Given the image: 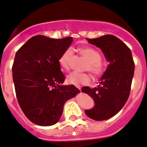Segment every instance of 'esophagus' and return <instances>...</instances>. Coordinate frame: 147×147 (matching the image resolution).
<instances>
[{
  "instance_id": "34e87169",
  "label": "esophagus",
  "mask_w": 147,
  "mask_h": 147,
  "mask_svg": "<svg viewBox=\"0 0 147 147\" xmlns=\"http://www.w3.org/2000/svg\"><path fill=\"white\" fill-rule=\"evenodd\" d=\"M76 87H77V88L79 89V90H80V91H81V87H80V85H77V86H76Z\"/></svg>"
}]
</instances>
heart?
<instances>
[{"label": "heart", "instance_id": "heart-1", "mask_svg": "<svg viewBox=\"0 0 147 147\" xmlns=\"http://www.w3.org/2000/svg\"><path fill=\"white\" fill-rule=\"evenodd\" d=\"M83 57L87 60L85 66V70L91 72L94 78H100L105 72V65L101 60V55L95 49L92 47H84L80 50ZM72 49H67L63 53L59 60L60 66L65 69L70 68L72 60ZM91 81V76L88 73H80L73 72L67 78V82L72 84H87Z\"/></svg>", "mask_w": 147, "mask_h": 147}]
</instances>
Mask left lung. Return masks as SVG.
<instances>
[{
    "mask_svg": "<svg viewBox=\"0 0 147 147\" xmlns=\"http://www.w3.org/2000/svg\"><path fill=\"white\" fill-rule=\"evenodd\" d=\"M86 39L100 47L109 62L97 87L82 88V92L90 95L95 103L92 109L85 110L86 115L96 121H102L117 115L128 100L134 76V62L130 49L114 35Z\"/></svg>",
    "mask_w": 147,
    "mask_h": 147,
    "instance_id": "1",
    "label": "left lung"
}]
</instances>
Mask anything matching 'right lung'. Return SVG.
I'll list each match as a JSON object with an SVG mask.
<instances>
[{"label": "right lung", "mask_w": 147, "mask_h": 147, "mask_svg": "<svg viewBox=\"0 0 147 147\" xmlns=\"http://www.w3.org/2000/svg\"><path fill=\"white\" fill-rule=\"evenodd\" d=\"M72 37L53 39L38 35L16 53L12 67L16 97L26 117L40 126H51L60 119L65 103L80 92L65 80L59 63L71 45Z\"/></svg>", "instance_id": "right-lung-1"}]
</instances>
